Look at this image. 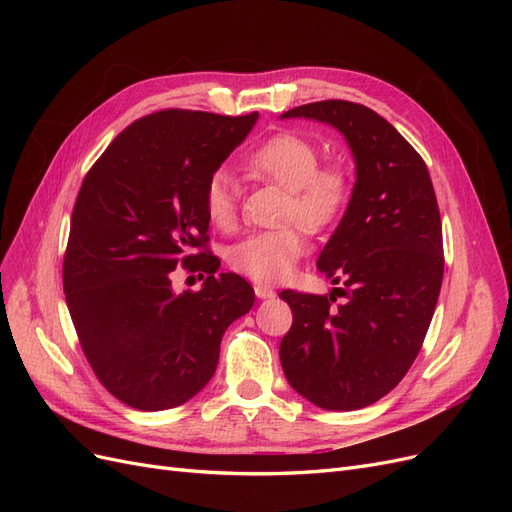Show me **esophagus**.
<instances>
[{
  "label": "esophagus",
  "mask_w": 512,
  "mask_h": 512,
  "mask_svg": "<svg viewBox=\"0 0 512 512\" xmlns=\"http://www.w3.org/2000/svg\"><path fill=\"white\" fill-rule=\"evenodd\" d=\"M254 292H256L258 299H273L275 297V290L269 288V286H262V284L254 286Z\"/></svg>",
  "instance_id": "esophagus-1"
}]
</instances>
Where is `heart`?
I'll list each match as a JSON object with an SVG mask.
<instances>
[{
    "label": "heart",
    "mask_w": 512,
    "mask_h": 512,
    "mask_svg": "<svg viewBox=\"0 0 512 512\" xmlns=\"http://www.w3.org/2000/svg\"><path fill=\"white\" fill-rule=\"evenodd\" d=\"M320 151L297 134H275L245 158L252 175L269 179L288 190L284 220H297L309 230L333 224L350 196V181L342 168H318ZM239 188L228 170L220 168L209 177L203 205L213 226L232 228L237 220ZM307 243L299 226L252 232L230 247L228 262L237 273L254 282H280L292 273L305 254Z\"/></svg>",
    "instance_id": "1"
}]
</instances>
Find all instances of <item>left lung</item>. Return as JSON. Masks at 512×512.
<instances>
[{
	"instance_id": "obj_1",
	"label": "left lung",
	"mask_w": 512,
	"mask_h": 512,
	"mask_svg": "<svg viewBox=\"0 0 512 512\" xmlns=\"http://www.w3.org/2000/svg\"><path fill=\"white\" fill-rule=\"evenodd\" d=\"M342 132L356 181L342 222L318 258L331 294L280 292L292 327L280 344L286 380L322 410H359L393 391L423 346L444 256L429 170L389 121L363 104L322 100L292 108ZM337 296L345 301L334 305Z\"/></svg>"
}]
</instances>
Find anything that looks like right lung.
<instances>
[{"label":"right lung","instance_id":"right-lung-1","mask_svg":"<svg viewBox=\"0 0 512 512\" xmlns=\"http://www.w3.org/2000/svg\"><path fill=\"white\" fill-rule=\"evenodd\" d=\"M258 113L203 111L136 119L91 166L72 211L64 292L81 348L123 404L156 412L211 380L222 335L254 305V288L205 258L209 177ZM179 264L209 272L198 293L172 292Z\"/></svg>","mask_w":512,"mask_h":512}]
</instances>
